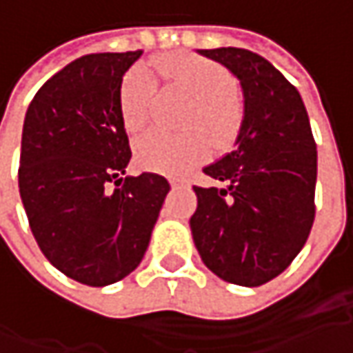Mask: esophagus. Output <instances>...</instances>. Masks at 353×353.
<instances>
[{"mask_svg":"<svg viewBox=\"0 0 353 353\" xmlns=\"http://www.w3.org/2000/svg\"><path fill=\"white\" fill-rule=\"evenodd\" d=\"M169 183H170V186H172V188H181V186H183V183H179V181H174V179H170Z\"/></svg>","mask_w":353,"mask_h":353,"instance_id":"34e87169","label":"esophagus"}]
</instances>
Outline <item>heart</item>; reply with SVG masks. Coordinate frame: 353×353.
Instances as JSON below:
<instances>
[{"instance_id": "1", "label": "heart", "mask_w": 353, "mask_h": 353, "mask_svg": "<svg viewBox=\"0 0 353 353\" xmlns=\"http://www.w3.org/2000/svg\"><path fill=\"white\" fill-rule=\"evenodd\" d=\"M155 64L170 86L183 90L194 100L184 119V125L190 129L181 135H167L163 131L145 133L135 141V159L149 172L176 176L204 161L210 141L216 149H228L236 141L245 108L232 74L218 62L174 52L157 59ZM155 90V76L147 66L137 64L125 72L119 86V112L129 131H139L149 123Z\"/></svg>"}]
</instances>
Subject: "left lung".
<instances>
[{
	"mask_svg": "<svg viewBox=\"0 0 353 353\" xmlns=\"http://www.w3.org/2000/svg\"><path fill=\"white\" fill-rule=\"evenodd\" d=\"M198 52L239 80L245 116L236 149L204 167L224 186H194L192 239L214 275L259 287L281 275L308 239L316 143L299 90L271 62L236 47Z\"/></svg>",
	"mask_w": 353,
	"mask_h": 353,
	"instance_id": "left-lung-1",
	"label": "left lung"
}]
</instances>
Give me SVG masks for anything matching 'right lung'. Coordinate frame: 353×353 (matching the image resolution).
<instances>
[{"instance_id":"obj_1","label":"right lung","mask_w":353,"mask_h":353,"mask_svg":"<svg viewBox=\"0 0 353 353\" xmlns=\"http://www.w3.org/2000/svg\"><path fill=\"white\" fill-rule=\"evenodd\" d=\"M141 54L76 59L48 78L25 114L19 194L31 232L50 263L88 287L137 269L170 190L155 172L123 176L131 149L119 86Z\"/></svg>"}]
</instances>
